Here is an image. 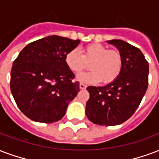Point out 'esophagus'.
Listing matches in <instances>:
<instances>
[{
    "mask_svg": "<svg viewBox=\"0 0 159 159\" xmlns=\"http://www.w3.org/2000/svg\"><path fill=\"white\" fill-rule=\"evenodd\" d=\"M79 88H80V89H86L87 86H86L85 84H83V83H80Z\"/></svg>",
    "mask_w": 159,
    "mask_h": 159,
    "instance_id": "1",
    "label": "esophagus"
}]
</instances>
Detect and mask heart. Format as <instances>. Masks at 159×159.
<instances>
[{
  "label": "heart",
  "instance_id": "obj_1",
  "mask_svg": "<svg viewBox=\"0 0 159 159\" xmlns=\"http://www.w3.org/2000/svg\"><path fill=\"white\" fill-rule=\"evenodd\" d=\"M65 63L68 69L75 74L87 70L91 71L77 76L80 82L104 84L114 83L118 79L123 70V57L118 50H109L100 43H91L83 50V55L76 49L69 50L65 56Z\"/></svg>",
  "mask_w": 159,
  "mask_h": 159
}]
</instances>
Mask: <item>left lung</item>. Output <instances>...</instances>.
<instances>
[{
    "label": "left lung",
    "mask_w": 159,
    "mask_h": 159,
    "mask_svg": "<svg viewBox=\"0 0 159 159\" xmlns=\"http://www.w3.org/2000/svg\"><path fill=\"white\" fill-rule=\"evenodd\" d=\"M123 57V70L119 78L104 87L89 86L86 115L100 125H116L126 121L139 106L148 86L149 65L142 51L120 39L107 41Z\"/></svg>",
    "instance_id": "1"
}]
</instances>
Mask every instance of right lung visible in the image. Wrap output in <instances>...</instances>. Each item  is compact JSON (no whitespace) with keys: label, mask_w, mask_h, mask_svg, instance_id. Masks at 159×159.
Segmentation results:
<instances>
[{"label":"right lung","mask_w":159,"mask_h":159,"mask_svg":"<svg viewBox=\"0 0 159 159\" xmlns=\"http://www.w3.org/2000/svg\"><path fill=\"white\" fill-rule=\"evenodd\" d=\"M79 39L51 35L23 48L13 61L10 88L17 107L28 118L53 123L65 116L79 92V83L65 63V56Z\"/></svg>","instance_id":"right-lung-1"}]
</instances>
